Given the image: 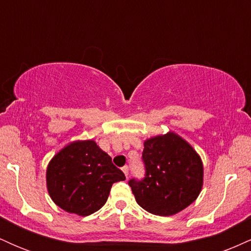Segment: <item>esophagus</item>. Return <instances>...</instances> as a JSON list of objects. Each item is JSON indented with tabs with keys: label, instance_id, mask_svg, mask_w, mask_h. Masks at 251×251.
Segmentation results:
<instances>
[{
	"label": "esophagus",
	"instance_id": "esophagus-1",
	"mask_svg": "<svg viewBox=\"0 0 251 251\" xmlns=\"http://www.w3.org/2000/svg\"><path fill=\"white\" fill-rule=\"evenodd\" d=\"M122 170H123L124 174H125L126 177H127V176H128V166H124V168H123Z\"/></svg>",
	"mask_w": 251,
	"mask_h": 251
}]
</instances>
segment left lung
<instances>
[{"instance_id":"left-lung-1","label":"left lung","mask_w":251,"mask_h":251,"mask_svg":"<svg viewBox=\"0 0 251 251\" xmlns=\"http://www.w3.org/2000/svg\"><path fill=\"white\" fill-rule=\"evenodd\" d=\"M145 177L128 181L137 203L158 216H172L194 203L203 186V163L174 132L144 142Z\"/></svg>"}]
</instances>
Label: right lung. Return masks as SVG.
Masks as SVG:
<instances>
[{"label": "right lung", "instance_id": "right-lung-1", "mask_svg": "<svg viewBox=\"0 0 251 251\" xmlns=\"http://www.w3.org/2000/svg\"><path fill=\"white\" fill-rule=\"evenodd\" d=\"M46 180L48 194L57 206L71 214L88 216L102 208L113 183L125 180V175L94 140H77L51 158Z\"/></svg>", "mask_w": 251, "mask_h": 251}]
</instances>
